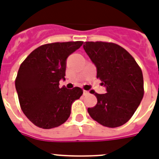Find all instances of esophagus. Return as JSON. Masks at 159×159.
I'll list each match as a JSON object with an SVG mask.
<instances>
[{
	"instance_id": "esophagus-1",
	"label": "esophagus",
	"mask_w": 159,
	"mask_h": 159,
	"mask_svg": "<svg viewBox=\"0 0 159 159\" xmlns=\"http://www.w3.org/2000/svg\"><path fill=\"white\" fill-rule=\"evenodd\" d=\"M83 95H89V91H83Z\"/></svg>"
}]
</instances>
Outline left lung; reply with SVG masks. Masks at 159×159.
<instances>
[{
	"label": "left lung",
	"instance_id": "obj_1",
	"mask_svg": "<svg viewBox=\"0 0 159 159\" xmlns=\"http://www.w3.org/2000/svg\"><path fill=\"white\" fill-rule=\"evenodd\" d=\"M83 48L97 68V78L107 93L98 94L97 104L87 111L92 119L107 127L122 126L131 119L144 96L141 68L130 53L117 44L86 42Z\"/></svg>",
	"mask_w": 159,
	"mask_h": 159
}]
</instances>
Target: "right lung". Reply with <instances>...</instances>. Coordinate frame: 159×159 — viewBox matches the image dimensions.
Returning <instances> with one entry per match:
<instances>
[{"label":"right lung","instance_id":"1","mask_svg":"<svg viewBox=\"0 0 159 159\" xmlns=\"http://www.w3.org/2000/svg\"><path fill=\"white\" fill-rule=\"evenodd\" d=\"M83 42H54L35 49L22 63L15 78L20 108L38 127L51 129L66 122L73 102L83 91L80 87L59 88L65 79L66 59Z\"/></svg>","mask_w":159,"mask_h":159}]
</instances>
